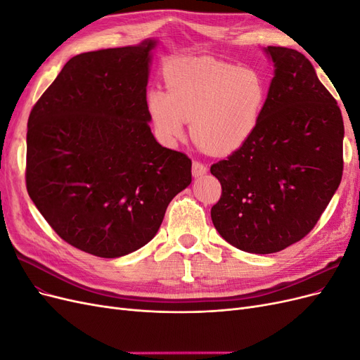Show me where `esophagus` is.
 I'll return each instance as SVG.
<instances>
[{
    "instance_id": "1",
    "label": "esophagus",
    "mask_w": 360,
    "mask_h": 360,
    "mask_svg": "<svg viewBox=\"0 0 360 360\" xmlns=\"http://www.w3.org/2000/svg\"><path fill=\"white\" fill-rule=\"evenodd\" d=\"M204 174H207V167L202 165V163H200V162H193L192 163V176L195 179H198V177H202Z\"/></svg>"
}]
</instances>
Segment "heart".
Wrapping results in <instances>:
<instances>
[{
    "mask_svg": "<svg viewBox=\"0 0 360 360\" xmlns=\"http://www.w3.org/2000/svg\"><path fill=\"white\" fill-rule=\"evenodd\" d=\"M167 91L151 89L147 110L165 144L184 136L207 153L225 156L252 138L263 117L269 86L259 70L213 58H179L165 69Z\"/></svg>",
    "mask_w": 360,
    "mask_h": 360,
    "instance_id": "obj_1",
    "label": "heart"
}]
</instances>
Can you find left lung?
<instances>
[{"instance_id":"left-lung-1","label":"left lung","mask_w":360,"mask_h":360,"mask_svg":"<svg viewBox=\"0 0 360 360\" xmlns=\"http://www.w3.org/2000/svg\"><path fill=\"white\" fill-rule=\"evenodd\" d=\"M264 52L275 70L255 134L210 168L222 184L213 225L250 254L279 252L307 236L340 186L344 163L341 110L311 61L282 46Z\"/></svg>"}]
</instances>
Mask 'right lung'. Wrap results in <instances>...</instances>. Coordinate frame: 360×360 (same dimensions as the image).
<instances>
[{
	"mask_svg": "<svg viewBox=\"0 0 360 360\" xmlns=\"http://www.w3.org/2000/svg\"><path fill=\"white\" fill-rule=\"evenodd\" d=\"M156 39L70 58L28 118L27 191L64 242L102 258L147 245L192 181L191 159L151 134Z\"/></svg>",
	"mask_w": 360,
	"mask_h": 360,
	"instance_id": "obj_1",
	"label": "right lung"
}]
</instances>
